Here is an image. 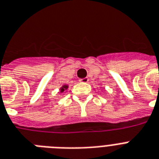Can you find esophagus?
I'll use <instances>...</instances> for the list:
<instances>
[{
  "label": "esophagus",
  "instance_id": "34e87169",
  "mask_svg": "<svg viewBox=\"0 0 159 159\" xmlns=\"http://www.w3.org/2000/svg\"><path fill=\"white\" fill-rule=\"evenodd\" d=\"M89 81L88 77H85V78H82V79H80V82H84V83H86Z\"/></svg>",
  "mask_w": 159,
  "mask_h": 159
}]
</instances>
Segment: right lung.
<instances>
[{
    "mask_svg": "<svg viewBox=\"0 0 159 159\" xmlns=\"http://www.w3.org/2000/svg\"><path fill=\"white\" fill-rule=\"evenodd\" d=\"M66 89H68V86H67V85H64V86H62L61 89H60V92H64V90H66Z\"/></svg>",
    "mask_w": 159,
    "mask_h": 159,
    "instance_id": "right-lung-1",
    "label": "right lung"
}]
</instances>
